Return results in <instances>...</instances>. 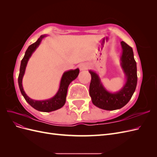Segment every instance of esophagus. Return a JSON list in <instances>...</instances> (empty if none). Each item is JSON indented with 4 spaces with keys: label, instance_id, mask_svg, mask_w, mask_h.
<instances>
[{
    "label": "esophagus",
    "instance_id": "1",
    "mask_svg": "<svg viewBox=\"0 0 157 157\" xmlns=\"http://www.w3.org/2000/svg\"><path fill=\"white\" fill-rule=\"evenodd\" d=\"M79 69L81 71L86 70L88 69V66L86 64H85V63H80L79 65Z\"/></svg>",
    "mask_w": 157,
    "mask_h": 157
}]
</instances>
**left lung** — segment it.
<instances>
[{
    "label": "left lung",
    "mask_w": 157,
    "mask_h": 157,
    "mask_svg": "<svg viewBox=\"0 0 157 157\" xmlns=\"http://www.w3.org/2000/svg\"><path fill=\"white\" fill-rule=\"evenodd\" d=\"M121 66L126 75V82L120 91L115 93L107 91L103 86L98 75L93 71H89L92 77L89 88L92 101L94 105L105 110H115L126 105L137 86V66L133 50L124 41L121 42Z\"/></svg>",
    "instance_id": "8db88e82"
}]
</instances>
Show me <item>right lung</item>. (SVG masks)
<instances>
[{"label":"right lung","mask_w":157,"mask_h":157,"mask_svg":"<svg viewBox=\"0 0 157 157\" xmlns=\"http://www.w3.org/2000/svg\"><path fill=\"white\" fill-rule=\"evenodd\" d=\"M46 35H41L39 39H38L35 43L31 44L27 49L25 56L21 61L20 74H19L18 77V84L23 96L24 97L26 101L29 103L31 107L35 109L36 110H38L39 111L51 112L61 108L65 105L69 85L73 80H75L78 77V75L79 74V69H71L68 71H66V72H65L63 74L62 77L61 78L58 91L53 98H52L49 99H46V100L37 101L32 99L29 97H28L25 92H24V90L23 88V75H24L26 66L30 57L31 56L33 52L35 51L37 47L39 46L42 39Z\"/></svg>","instance_id":"right-lung-1"}]
</instances>
